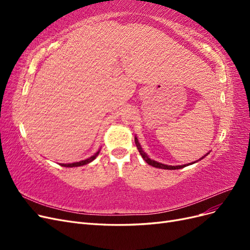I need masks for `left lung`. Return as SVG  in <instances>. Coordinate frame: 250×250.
Here are the masks:
<instances>
[{
  "label": "left lung",
  "mask_w": 250,
  "mask_h": 250,
  "mask_svg": "<svg viewBox=\"0 0 250 250\" xmlns=\"http://www.w3.org/2000/svg\"><path fill=\"white\" fill-rule=\"evenodd\" d=\"M134 142H135V145H137V148L139 150L140 154L142 155V157L144 158V161H145L147 164L151 165L152 167H155V168H160V169H167V170H176V169H181V168H185L186 166H188V165H192V164H187V165H183V166H168V165H164V164H161V163H157L155 161H152L150 160V158L147 156V154L144 152L140 143L138 141L137 138H134ZM194 164V163H193Z\"/></svg>",
  "instance_id": "left-lung-1"
}]
</instances>
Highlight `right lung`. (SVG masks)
<instances>
[{
    "mask_svg": "<svg viewBox=\"0 0 250 250\" xmlns=\"http://www.w3.org/2000/svg\"><path fill=\"white\" fill-rule=\"evenodd\" d=\"M100 150L98 151L97 153H95L93 156H90L89 158H87V160H84V161H81V162H78V163H73V164H62V166H63V167H69V168H72V167H79V166H83V165H86L90 162H93L95 158L98 156V154H99Z\"/></svg>",
    "mask_w": 250,
    "mask_h": 250,
    "instance_id": "right-lung-1",
    "label": "right lung"
}]
</instances>
